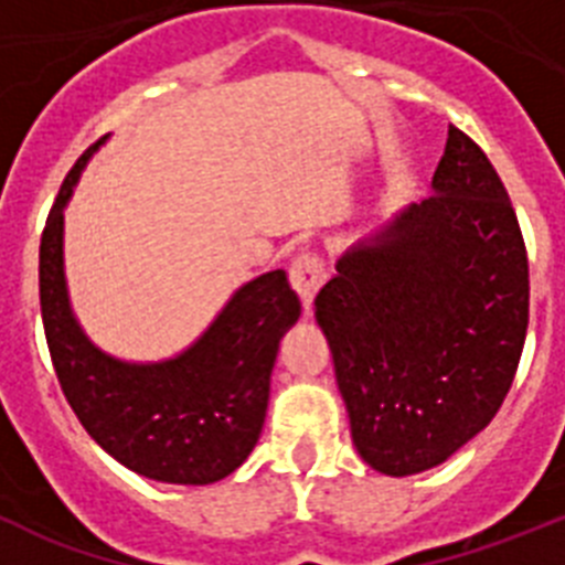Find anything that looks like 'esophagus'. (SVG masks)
<instances>
[{"label": "esophagus", "mask_w": 565, "mask_h": 565, "mask_svg": "<svg viewBox=\"0 0 565 565\" xmlns=\"http://www.w3.org/2000/svg\"><path fill=\"white\" fill-rule=\"evenodd\" d=\"M326 279H328V268L317 252H302L294 257L291 286L297 288V294H299V299H302L306 311H311L313 297H317L319 288L326 286Z\"/></svg>", "instance_id": "obj_1"}]
</instances>
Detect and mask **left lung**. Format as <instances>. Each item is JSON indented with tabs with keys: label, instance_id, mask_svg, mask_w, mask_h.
<instances>
[{
	"label": "left lung",
	"instance_id": "left-lung-1",
	"mask_svg": "<svg viewBox=\"0 0 565 565\" xmlns=\"http://www.w3.org/2000/svg\"><path fill=\"white\" fill-rule=\"evenodd\" d=\"M427 201L339 257L317 294L359 456L438 467L495 418L529 326V259L483 149L447 132Z\"/></svg>",
	"mask_w": 565,
	"mask_h": 565
}]
</instances>
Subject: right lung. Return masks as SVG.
Instances as JSON below:
<instances>
[{
  "label": "right lung",
  "instance_id": "add662e5",
  "mask_svg": "<svg viewBox=\"0 0 565 565\" xmlns=\"http://www.w3.org/2000/svg\"><path fill=\"white\" fill-rule=\"evenodd\" d=\"M104 138L67 172L42 232L39 299L50 359L82 427L115 461L152 481L214 483L257 444L279 339L299 319V297L277 268L234 291L181 356L132 364L98 351L70 311L62 212Z\"/></svg>",
  "mask_w": 565,
  "mask_h": 565
}]
</instances>
